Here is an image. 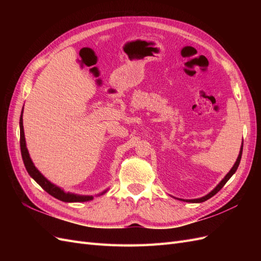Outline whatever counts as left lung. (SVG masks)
I'll return each instance as SVG.
<instances>
[{
  "label": "left lung",
  "instance_id": "1",
  "mask_svg": "<svg viewBox=\"0 0 261 261\" xmlns=\"http://www.w3.org/2000/svg\"><path fill=\"white\" fill-rule=\"evenodd\" d=\"M242 153H243V144H242V147H241V151H240V154H239V158H238V160H236V162H235V164L233 165V168L231 169V171L227 173V174L225 175V177L220 181V184L213 189L212 192H210L208 195H206L204 197H201V198H198V199H187V200H184V199H180V200H183V201H187V202H203V201H206V200H208L209 198H211L212 196H215L221 188H222L224 185H225V183L226 181L231 178V176L234 174V173L236 172V170H238V168H239V165H240V162H241V159H242Z\"/></svg>",
  "mask_w": 261,
  "mask_h": 261
}]
</instances>
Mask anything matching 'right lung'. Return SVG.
Segmentation results:
<instances>
[{"label": "right lung", "instance_id": "add662e5", "mask_svg": "<svg viewBox=\"0 0 261 261\" xmlns=\"http://www.w3.org/2000/svg\"><path fill=\"white\" fill-rule=\"evenodd\" d=\"M19 126H20V151H21L23 164H25L26 170L29 173V175L33 177L46 193L50 194L51 196L54 197V198H57L59 200L65 201V202H83V201L91 200L92 196H80V195H75V194H70V193H64L61 188L53 185L51 181L46 179L41 174V173L36 169L33 161H31V159H30L28 150L26 147L25 135H23V126H22V112L20 115Z\"/></svg>", "mask_w": 261, "mask_h": 261}]
</instances>
